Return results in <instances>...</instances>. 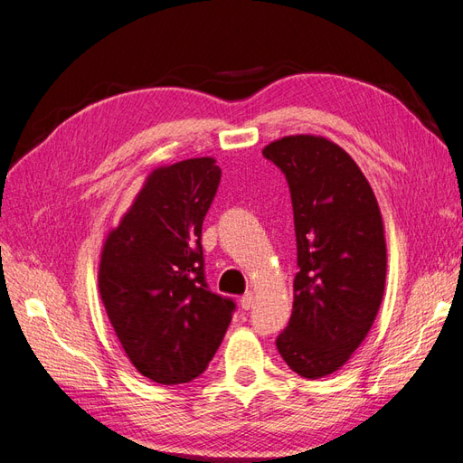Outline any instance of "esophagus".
<instances>
[{
  "instance_id": "1",
  "label": "esophagus",
  "mask_w": 463,
  "mask_h": 463,
  "mask_svg": "<svg viewBox=\"0 0 463 463\" xmlns=\"http://www.w3.org/2000/svg\"><path fill=\"white\" fill-rule=\"evenodd\" d=\"M253 305H255V296H253V291H249L241 298V309L249 311V309H253Z\"/></svg>"
}]
</instances>
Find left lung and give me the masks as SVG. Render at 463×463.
I'll list each match as a JSON object with an SVG mask.
<instances>
[{
	"label": "left lung",
	"instance_id": "8db88e82",
	"mask_svg": "<svg viewBox=\"0 0 463 463\" xmlns=\"http://www.w3.org/2000/svg\"><path fill=\"white\" fill-rule=\"evenodd\" d=\"M262 154L288 179L298 240L293 311L276 347L293 373L315 381L345 365L381 309V208L355 160L326 137L289 135Z\"/></svg>",
	"mask_w": 463,
	"mask_h": 463
}]
</instances>
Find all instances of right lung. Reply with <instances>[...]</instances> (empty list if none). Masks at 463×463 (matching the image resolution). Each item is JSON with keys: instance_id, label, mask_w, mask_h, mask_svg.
I'll return each mask as SVG.
<instances>
[{"instance_id": "add662e5", "label": "right lung", "mask_w": 463, "mask_h": 463, "mask_svg": "<svg viewBox=\"0 0 463 463\" xmlns=\"http://www.w3.org/2000/svg\"><path fill=\"white\" fill-rule=\"evenodd\" d=\"M220 175L210 156L156 167L104 241L98 289L108 318L135 369L158 384L197 378L235 309L204 279L203 220Z\"/></svg>"}]
</instances>
